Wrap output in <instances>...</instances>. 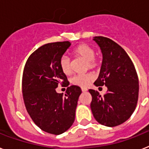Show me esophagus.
<instances>
[{
  "instance_id": "esophagus-1",
  "label": "esophagus",
  "mask_w": 149,
  "mask_h": 149,
  "mask_svg": "<svg viewBox=\"0 0 149 149\" xmlns=\"http://www.w3.org/2000/svg\"><path fill=\"white\" fill-rule=\"evenodd\" d=\"M87 91H88V89H87V88H82V92H87Z\"/></svg>"
}]
</instances>
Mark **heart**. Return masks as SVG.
Here are the masks:
<instances>
[{"instance_id": "heart-1", "label": "heart", "mask_w": 149, "mask_h": 149, "mask_svg": "<svg viewBox=\"0 0 149 149\" xmlns=\"http://www.w3.org/2000/svg\"><path fill=\"white\" fill-rule=\"evenodd\" d=\"M95 51L92 46L87 44H81L75 47L72 51V54L76 57H82L87 61V68L94 69L98 67L100 63V60L95 56ZM60 68L65 75H70L72 72L71 61L68 57H61L59 62ZM93 80V76L92 74H78L71 79V83L75 86H78L85 88Z\"/></svg>"}]
</instances>
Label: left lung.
Segmentation results:
<instances>
[{
	"label": "left lung",
	"instance_id": "obj_1",
	"mask_svg": "<svg viewBox=\"0 0 149 149\" xmlns=\"http://www.w3.org/2000/svg\"><path fill=\"white\" fill-rule=\"evenodd\" d=\"M93 40L102 50V67L94 84L107 86L102 96L98 92L89 89L92 95L91 110L95 119L106 127L118 126L131 117L139 97V79L134 65L123 47L103 36Z\"/></svg>",
	"mask_w": 149,
	"mask_h": 149
}]
</instances>
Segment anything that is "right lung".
<instances>
[{"mask_svg": "<svg viewBox=\"0 0 149 149\" xmlns=\"http://www.w3.org/2000/svg\"><path fill=\"white\" fill-rule=\"evenodd\" d=\"M71 43L59 42L41 46L29 56L22 74L25 106L41 130L51 134L66 132L75 120L80 87L71 86L57 93L58 85L67 86V78L60 68V60Z\"/></svg>", "mask_w": 149, "mask_h": 149, "instance_id": "add662e5", "label": "right lung"}]
</instances>
